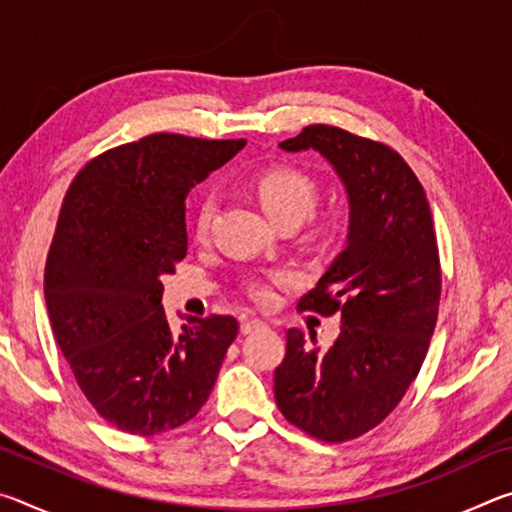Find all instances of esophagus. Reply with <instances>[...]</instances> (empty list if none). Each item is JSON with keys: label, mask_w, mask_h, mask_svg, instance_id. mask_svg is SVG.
Here are the masks:
<instances>
[{"label": "esophagus", "mask_w": 512, "mask_h": 512, "mask_svg": "<svg viewBox=\"0 0 512 512\" xmlns=\"http://www.w3.org/2000/svg\"><path fill=\"white\" fill-rule=\"evenodd\" d=\"M264 323L262 320H257V318H246L244 323H241V334H250V332H255L257 327H262Z\"/></svg>", "instance_id": "1"}]
</instances>
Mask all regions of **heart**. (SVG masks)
I'll return each instance as SVG.
<instances>
[{
	"label": "heart",
	"mask_w": 512,
	"mask_h": 512,
	"mask_svg": "<svg viewBox=\"0 0 512 512\" xmlns=\"http://www.w3.org/2000/svg\"><path fill=\"white\" fill-rule=\"evenodd\" d=\"M255 194L262 203L264 212L271 216L275 223L282 221H305L311 214L316 205V185L314 180L305 176L302 171L296 169H271L262 173L255 183ZM214 216V198H203L201 205H198L196 212V221H194V230L196 237L203 239L210 230ZM293 282V273L289 271H277L273 273L268 280H255L248 284V293L250 298L262 302L273 300V284H291Z\"/></svg>",
	"instance_id": "1"
}]
</instances>
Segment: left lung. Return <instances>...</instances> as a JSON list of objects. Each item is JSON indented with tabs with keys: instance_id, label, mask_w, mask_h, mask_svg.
<instances>
[{
	"instance_id": "left-lung-1",
	"label": "left lung",
	"mask_w": 512,
	"mask_h": 512,
	"mask_svg": "<svg viewBox=\"0 0 512 512\" xmlns=\"http://www.w3.org/2000/svg\"><path fill=\"white\" fill-rule=\"evenodd\" d=\"M282 151H316L348 196L345 248L298 307L341 316L329 348L287 332L275 368L284 418L325 443L361 436L391 413L418 377L436 327L440 262L420 180L400 153L336 126H307Z\"/></svg>"
}]
</instances>
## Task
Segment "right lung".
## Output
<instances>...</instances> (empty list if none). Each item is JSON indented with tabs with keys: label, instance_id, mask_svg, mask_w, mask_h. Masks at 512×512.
Listing matches in <instances>:
<instances>
[{
	"label": "right lung",
	"instance_id": "right-lung-1",
	"mask_svg": "<svg viewBox=\"0 0 512 512\" xmlns=\"http://www.w3.org/2000/svg\"><path fill=\"white\" fill-rule=\"evenodd\" d=\"M244 146L155 133L94 158L69 187L45 300L60 352L112 427L135 436L176 429L212 393L237 320L187 316L173 332L162 275L187 255L189 189Z\"/></svg>",
	"mask_w": 512,
	"mask_h": 512
}]
</instances>
